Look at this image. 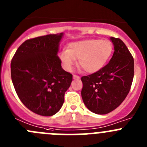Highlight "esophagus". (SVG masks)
<instances>
[{
  "label": "esophagus",
  "mask_w": 147,
  "mask_h": 147,
  "mask_svg": "<svg viewBox=\"0 0 147 147\" xmlns=\"http://www.w3.org/2000/svg\"><path fill=\"white\" fill-rule=\"evenodd\" d=\"M73 77H74V79H80V77H79V76H77V75H74V76H73Z\"/></svg>",
  "instance_id": "obj_1"
}]
</instances>
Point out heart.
I'll list each match as a JSON object with an SVG mask.
<instances>
[{"mask_svg": "<svg viewBox=\"0 0 147 147\" xmlns=\"http://www.w3.org/2000/svg\"><path fill=\"white\" fill-rule=\"evenodd\" d=\"M113 50V43L107 40H84L69 43L67 50L60 53L59 57L67 71L72 70L75 60L78 59V66L92 74L105 66Z\"/></svg>", "mask_w": 147, "mask_h": 147, "instance_id": "b5f03b06", "label": "heart"}]
</instances>
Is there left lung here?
Masks as SVG:
<instances>
[{"label":"left lung","mask_w":147,"mask_h":147,"mask_svg":"<svg viewBox=\"0 0 147 147\" xmlns=\"http://www.w3.org/2000/svg\"><path fill=\"white\" fill-rule=\"evenodd\" d=\"M114 53L110 62L92 74L82 77V97L92 113L105 115L116 109L128 95L134 75V61L123 42L110 37Z\"/></svg>","instance_id":"obj_1"}]
</instances>
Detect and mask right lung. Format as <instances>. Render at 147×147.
Listing matches in <instances>:
<instances>
[{"label": "right lung", "instance_id": "right-lung-1", "mask_svg": "<svg viewBox=\"0 0 147 147\" xmlns=\"http://www.w3.org/2000/svg\"><path fill=\"white\" fill-rule=\"evenodd\" d=\"M63 33L29 39L22 43L11 63L13 86L22 102L42 116L58 113L72 74L64 71L58 56Z\"/></svg>", "mask_w": 147, "mask_h": 147}]
</instances>
